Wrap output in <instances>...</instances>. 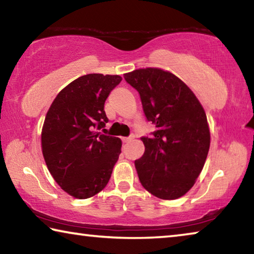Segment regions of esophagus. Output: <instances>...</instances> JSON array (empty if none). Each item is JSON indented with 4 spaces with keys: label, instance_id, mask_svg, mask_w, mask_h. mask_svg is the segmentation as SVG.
Instances as JSON below:
<instances>
[{
    "label": "esophagus",
    "instance_id": "1",
    "mask_svg": "<svg viewBox=\"0 0 254 254\" xmlns=\"http://www.w3.org/2000/svg\"><path fill=\"white\" fill-rule=\"evenodd\" d=\"M133 140V136H127V137H123L122 141L124 143H127V142H131V141Z\"/></svg>",
    "mask_w": 254,
    "mask_h": 254
}]
</instances>
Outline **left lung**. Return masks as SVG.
<instances>
[{"label": "left lung", "mask_w": 254, "mask_h": 254, "mask_svg": "<svg viewBox=\"0 0 254 254\" xmlns=\"http://www.w3.org/2000/svg\"><path fill=\"white\" fill-rule=\"evenodd\" d=\"M140 94L143 112L157 130L143 136L144 153L134 161L140 183L153 196L177 199L203 170L210 134L203 106L170 71L143 68L124 74Z\"/></svg>", "instance_id": "1"}]
</instances>
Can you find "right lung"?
Here are the masks:
<instances>
[{
    "instance_id": "1",
    "label": "right lung",
    "mask_w": 254,
    "mask_h": 254,
    "mask_svg": "<svg viewBox=\"0 0 254 254\" xmlns=\"http://www.w3.org/2000/svg\"><path fill=\"white\" fill-rule=\"evenodd\" d=\"M119 75L88 74L62 89L47 112L41 148L51 176L67 194L89 198L104 189L121 153L119 137L102 134L104 104Z\"/></svg>"
}]
</instances>
